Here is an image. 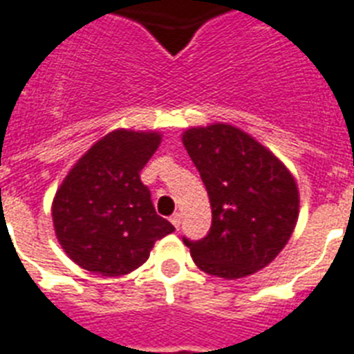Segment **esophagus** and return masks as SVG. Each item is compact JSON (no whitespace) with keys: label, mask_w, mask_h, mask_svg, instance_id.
Masks as SVG:
<instances>
[{"label":"esophagus","mask_w":354,"mask_h":354,"mask_svg":"<svg viewBox=\"0 0 354 354\" xmlns=\"http://www.w3.org/2000/svg\"><path fill=\"white\" fill-rule=\"evenodd\" d=\"M171 222H172V226L176 227V230H180V224H182V215H180V213H174V215L171 216Z\"/></svg>","instance_id":"esophagus-1"}]
</instances>
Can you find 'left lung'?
Listing matches in <instances>:
<instances>
[{
  "label": "left lung",
  "mask_w": 354,
  "mask_h": 354,
  "mask_svg": "<svg viewBox=\"0 0 354 354\" xmlns=\"http://www.w3.org/2000/svg\"><path fill=\"white\" fill-rule=\"evenodd\" d=\"M211 202L209 233L183 236L191 257L205 274L239 279L264 268L290 239L299 213V193L290 171L232 124H209L183 132Z\"/></svg>",
  "instance_id": "1"
}]
</instances>
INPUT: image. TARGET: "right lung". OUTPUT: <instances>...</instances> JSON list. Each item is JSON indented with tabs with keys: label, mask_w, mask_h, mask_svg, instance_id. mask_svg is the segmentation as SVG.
Instances as JSON below:
<instances>
[{
	"label": "right lung",
	"mask_w": 354,
	"mask_h": 354,
	"mask_svg": "<svg viewBox=\"0 0 354 354\" xmlns=\"http://www.w3.org/2000/svg\"><path fill=\"white\" fill-rule=\"evenodd\" d=\"M158 132L113 130L64 178L53 200L55 233L69 259L93 274H130L156 241L174 232L139 172L160 147Z\"/></svg>",
	"instance_id": "1"
}]
</instances>
